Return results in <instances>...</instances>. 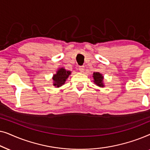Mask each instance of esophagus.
Here are the masks:
<instances>
[{
  "mask_svg": "<svg viewBox=\"0 0 150 150\" xmlns=\"http://www.w3.org/2000/svg\"><path fill=\"white\" fill-rule=\"evenodd\" d=\"M79 69L80 71L83 72V71H85V66H79Z\"/></svg>",
  "mask_w": 150,
  "mask_h": 150,
  "instance_id": "1",
  "label": "esophagus"
}]
</instances>
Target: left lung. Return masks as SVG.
Here are the masks:
<instances>
[{
    "mask_svg": "<svg viewBox=\"0 0 150 150\" xmlns=\"http://www.w3.org/2000/svg\"><path fill=\"white\" fill-rule=\"evenodd\" d=\"M93 79L94 83L96 85L100 86V87H104L103 83H102V81H103V76L102 74H100L99 72H95L93 73Z\"/></svg>",
    "mask_w": 150,
    "mask_h": 150,
    "instance_id": "8db88e82",
    "label": "left lung"
}]
</instances>
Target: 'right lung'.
Instances as JSON below:
<instances>
[{
	"label": "right lung",
	"mask_w": 150,
	"mask_h": 150,
	"mask_svg": "<svg viewBox=\"0 0 150 150\" xmlns=\"http://www.w3.org/2000/svg\"><path fill=\"white\" fill-rule=\"evenodd\" d=\"M71 74V71H66L65 69L61 68L59 69L56 74L54 75L53 76V81H54V86H57V87H61L65 83L66 79L68 78L69 75Z\"/></svg>",
	"instance_id": "add662e5"
}]
</instances>
